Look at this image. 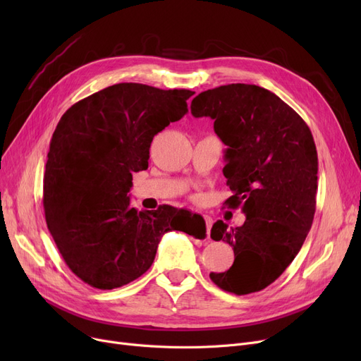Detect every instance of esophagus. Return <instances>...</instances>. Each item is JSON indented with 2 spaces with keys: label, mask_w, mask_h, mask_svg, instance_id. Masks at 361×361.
<instances>
[{
  "label": "esophagus",
  "mask_w": 361,
  "mask_h": 361,
  "mask_svg": "<svg viewBox=\"0 0 361 361\" xmlns=\"http://www.w3.org/2000/svg\"><path fill=\"white\" fill-rule=\"evenodd\" d=\"M204 222H206V231H207V235L211 234V228H212V224H214V221H212V218L211 216H204Z\"/></svg>",
  "instance_id": "obj_1"
}]
</instances>
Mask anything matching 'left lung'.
I'll return each mask as SVG.
<instances>
[{
    "mask_svg": "<svg viewBox=\"0 0 361 361\" xmlns=\"http://www.w3.org/2000/svg\"><path fill=\"white\" fill-rule=\"evenodd\" d=\"M193 117H211L226 145L222 173L245 221L228 228L216 221L215 241L234 249L233 267L209 276L237 295L260 291L288 268L305 243L316 211L317 152L309 126L275 93L233 83L199 93Z\"/></svg>",
    "mask_w": 361,
    "mask_h": 361,
    "instance_id": "obj_1",
    "label": "left lung"
}]
</instances>
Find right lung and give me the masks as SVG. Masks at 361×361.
Segmentation results:
<instances>
[{"mask_svg": "<svg viewBox=\"0 0 361 361\" xmlns=\"http://www.w3.org/2000/svg\"><path fill=\"white\" fill-rule=\"evenodd\" d=\"M195 92L140 83L105 87L70 106L52 135L44 176L48 230L67 267L98 290L142 276L168 231L204 238L200 215L169 204L137 212L127 193L147 169L155 135L187 114Z\"/></svg>", "mask_w": 361, "mask_h": 361, "instance_id": "add662e5", "label": "right lung"}]
</instances>
